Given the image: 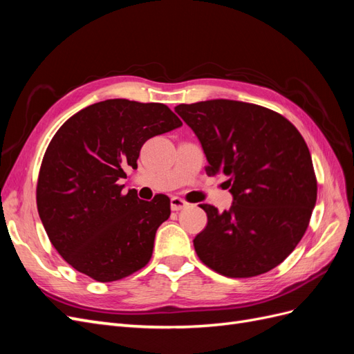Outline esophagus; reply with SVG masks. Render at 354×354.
I'll return each instance as SVG.
<instances>
[{
  "mask_svg": "<svg viewBox=\"0 0 354 354\" xmlns=\"http://www.w3.org/2000/svg\"><path fill=\"white\" fill-rule=\"evenodd\" d=\"M186 207H189V202H186L185 199H181L178 196L171 198V209L173 211H180Z\"/></svg>",
  "mask_w": 354,
  "mask_h": 354,
  "instance_id": "esophagus-1",
  "label": "esophagus"
}]
</instances>
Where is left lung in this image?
I'll list each match as a JSON object with an SVG mask.
<instances>
[{
    "mask_svg": "<svg viewBox=\"0 0 354 354\" xmlns=\"http://www.w3.org/2000/svg\"><path fill=\"white\" fill-rule=\"evenodd\" d=\"M202 145L208 176L224 174L230 209L203 203L208 223L194 239L199 260L227 277L274 269L308 227L317 198L312 156L303 136L274 111L236 100L178 104Z\"/></svg>",
    "mask_w": 354,
    "mask_h": 354,
    "instance_id": "8db88e82",
    "label": "left lung"
}]
</instances>
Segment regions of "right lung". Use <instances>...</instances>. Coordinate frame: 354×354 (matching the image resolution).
<instances>
[{"mask_svg": "<svg viewBox=\"0 0 354 354\" xmlns=\"http://www.w3.org/2000/svg\"><path fill=\"white\" fill-rule=\"evenodd\" d=\"M180 125L162 103L111 99L75 113L51 138L37 207L50 242L75 270L113 282L151 260L156 230L171 214L169 198L124 195L118 181L137 168L145 142Z\"/></svg>", "mask_w": 354, "mask_h": 354, "instance_id": "1", "label": "right lung"}]
</instances>
